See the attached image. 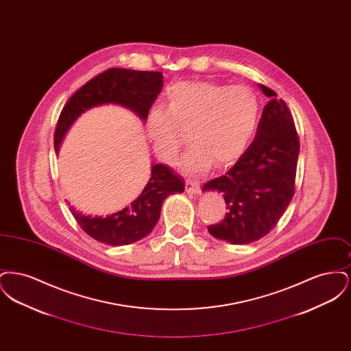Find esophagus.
<instances>
[{
    "instance_id": "esophagus-1",
    "label": "esophagus",
    "mask_w": 351,
    "mask_h": 351,
    "mask_svg": "<svg viewBox=\"0 0 351 351\" xmlns=\"http://www.w3.org/2000/svg\"><path fill=\"white\" fill-rule=\"evenodd\" d=\"M185 191L191 195H197L200 192V183L195 180H186L185 182Z\"/></svg>"
}]
</instances>
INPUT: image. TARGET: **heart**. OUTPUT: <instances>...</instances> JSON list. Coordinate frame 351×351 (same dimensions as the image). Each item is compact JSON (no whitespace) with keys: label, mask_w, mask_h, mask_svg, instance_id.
Instances as JSON below:
<instances>
[{"label":"heart","mask_w":351,"mask_h":351,"mask_svg":"<svg viewBox=\"0 0 351 351\" xmlns=\"http://www.w3.org/2000/svg\"><path fill=\"white\" fill-rule=\"evenodd\" d=\"M261 118L258 95L245 85L210 82H182L167 89V108H151L145 132L155 154L173 163L189 132L192 146L180 167L199 175L213 166H228L239 159L256 133Z\"/></svg>","instance_id":"b5f03b06"}]
</instances>
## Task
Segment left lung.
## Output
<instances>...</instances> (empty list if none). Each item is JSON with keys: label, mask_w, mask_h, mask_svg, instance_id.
Listing matches in <instances>:
<instances>
[{"label": "left lung", "mask_w": 351, "mask_h": 351, "mask_svg": "<svg viewBox=\"0 0 351 351\" xmlns=\"http://www.w3.org/2000/svg\"><path fill=\"white\" fill-rule=\"evenodd\" d=\"M269 97L254 141L226 175L202 186L222 193L228 213L208 228L215 238L247 245L263 238L283 216L295 193L300 142L287 104L265 85Z\"/></svg>", "instance_id": "8db88e82"}]
</instances>
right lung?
<instances>
[{"label": "right lung", "instance_id": "right-lung-1", "mask_svg": "<svg viewBox=\"0 0 351 351\" xmlns=\"http://www.w3.org/2000/svg\"><path fill=\"white\" fill-rule=\"evenodd\" d=\"M163 86V73L110 68L83 85L72 95L56 123L53 135L55 151L75 121L89 109L114 104L128 108L143 122ZM183 179L171 168L156 163L151 166L150 180L130 205L106 217L84 216L71 206L77 223L93 239L109 246L130 245L152 232L160 217L163 201L169 195L183 193Z\"/></svg>", "mask_w": 351, "mask_h": 351}]
</instances>
